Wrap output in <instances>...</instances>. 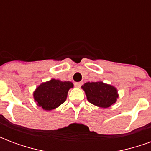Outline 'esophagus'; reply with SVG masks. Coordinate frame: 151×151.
<instances>
[{
	"instance_id": "obj_1",
	"label": "esophagus",
	"mask_w": 151,
	"mask_h": 151,
	"mask_svg": "<svg viewBox=\"0 0 151 151\" xmlns=\"http://www.w3.org/2000/svg\"><path fill=\"white\" fill-rule=\"evenodd\" d=\"M82 82H75V83H74V86H75V87H78H78H80V86H82Z\"/></svg>"
}]
</instances>
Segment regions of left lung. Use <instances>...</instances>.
<instances>
[{
    "label": "left lung",
    "instance_id": "1",
    "mask_svg": "<svg viewBox=\"0 0 151 151\" xmlns=\"http://www.w3.org/2000/svg\"><path fill=\"white\" fill-rule=\"evenodd\" d=\"M82 89L85 91L87 100L99 108H110L116 104L119 98L117 89L114 86L102 81L86 82L82 86Z\"/></svg>",
    "mask_w": 151,
    "mask_h": 151
}]
</instances>
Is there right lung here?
Here are the masks:
<instances>
[{
  "instance_id": "right-lung-1",
  "label": "right lung",
  "mask_w": 151,
  "mask_h": 151,
  "mask_svg": "<svg viewBox=\"0 0 151 151\" xmlns=\"http://www.w3.org/2000/svg\"><path fill=\"white\" fill-rule=\"evenodd\" d=\"M73 87V82L52 78L38 86L33 92V98L37 106L45 111H52L65 101L69 90Z\"/></svg>"
}]
</instances>
